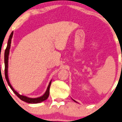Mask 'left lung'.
<instances>
[{"label":"left lung","mask_w":122,"mask_h":122,"mask_svg":"<svg viewBox=\"0 0 122 122\" xmlns=\"http://www.w3.org/2000/svg\"><path fill=\"white\" fill-rule=\"evenodd\" d=\"M72 100H73V99H72ZM74 100V102H76V101H75V100Z\"/></svg>","instance_id":"left-lung-1"}]
</instances>
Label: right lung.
<instances>
[{
    "label": "right lung",
    "mask_w": 122,
    "mask_h": 122,
    "mask_svg": "<svg viewBox=\"0 0 122 122\" xmlns=\"http://www.w3.org/2000/svg\"><path fill=\"white\" fill-rule=\"evenodd\" d=\"M13 35V32H12L11 33L10 36H9V40H8V44L7 46H6V48L5 50V53H4V64H5V79L6 80V81H7L8 85H9V87H10V89H12L13 92H14V94H15L18 97V98L20 99V100H23V101L26 102V103H30V104H36V103H41V102L45 101V100H46L48 98V96H49L50 94V86H51V81L50 82L49 85H48L47 89L45 92V93L43 94V95L40 97H38V98H28V97H27L25 96H24V95H20L18 92H16V91L14 90V89L13 88L12 86L11 85V84L9 82V78H8V56H9V50H10V44H11V40H12Z\"/></svg>",
    "instance_id": "right-lung-1"
}]
</instances>
